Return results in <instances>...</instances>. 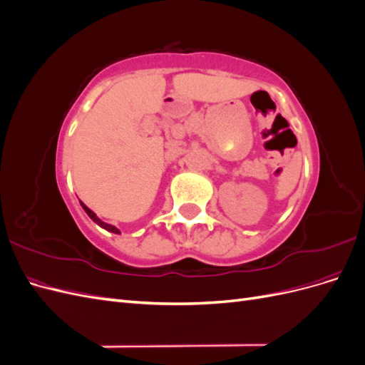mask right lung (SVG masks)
<instances>
[{"label": "right lung", "mask_w": 365, "mask_h": 365, "mask_svg": "<svg viewBox=\"0 0 365 365\" xmlns=\"http://www.w3.org/2000/svg\"><path fill=\"white\" fill-rule=\"evenodd\" d=\"M82 207H83V210H85V212L88 213V216H90L93 220H94V222L97 224V225H101L102 228H105V230H108V231H113V233H120V231H118V228H115L114 225H109V224H105L103 222V220H101V219H98L97 216H96V213L94 212H91V210L90 208H88L85 204H82Z\"/></svg>", "instance_id": "right-lung-1"}]
</instances>
